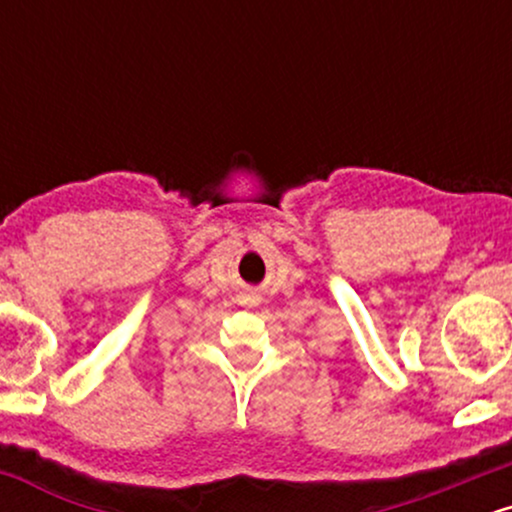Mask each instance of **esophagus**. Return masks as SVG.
Wrapping results in <instances>:
<instances>
[{
	"label": "esophagus",
	"instance_id": "obj_1",
	"mask_svg": "<svg viewBox=\"0 0 512 512\" xmlns=\"http://www.w3.org/2000/svg\"><path fill=\"white\" fill-rule=\"evenodd\" d=\"M248 301H250V303H257V296H255V293H248Z\"/></svg>",
	"mask_w": 512,
	"mask_h": 512
}]
</instances>
